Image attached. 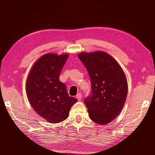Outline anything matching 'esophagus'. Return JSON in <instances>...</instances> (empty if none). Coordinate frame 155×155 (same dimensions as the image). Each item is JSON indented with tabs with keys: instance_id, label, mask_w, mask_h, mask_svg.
I'll return each mask as SVG.
<instances>
[{
	"instance_id": "esophagus-1",
	"label": "esophagus",
	"mask_w": 155,
	"mask_h": 155,
	"mask_svg": "<svg viewBox=\"0 0 155 155\" xmlns=\"http://www.w3.org/2000/svg\"><path fill=\"white\" fill-rule=\"evenodd\" d=\"M76 98H77L78 101H80V100L81 99V98H82V95H81V93H78L77 96H76Z\"/></svg>"
}]
</instances>
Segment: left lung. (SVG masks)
Masks as SVG:
<instances>
[{
    "mask_svg": "<svg viewBox=\"0 0 155 155\" xmlns=\"http://www.w3.org/2000/svg\"><path fill=\"white\" fill-rule=\"evenodd\" d=\"M78 58L91 79V93L85 100L90 118L104 125L113 121L124 107L128 83L122 68L103 51L81 52Z\"/></svg>",
    "mask_w": 155,
    "mask_h": 155,
    "instance_id": "1",
    "label": "left lung"
}]
</instances>
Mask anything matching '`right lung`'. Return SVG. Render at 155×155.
<instances>
[{
	"mask_svg": "<svg viewBox=\"0 0 155 155\" xmlns=\"http://www.w3.org/2000/svg\"><path fill=\"white\" fill-rule=\"evenodd\" d=\"M69 54L48 53L40 57L31 68L26 91L31 107L40 116L52 124L68 118L77 100L68 95L59 75Z\"/></svg>",
	"mask_w": 155,
	"mask_h": 155,
	"instance_id": "right-lung-1",
	"label": "right lung"
}]
</instances>
